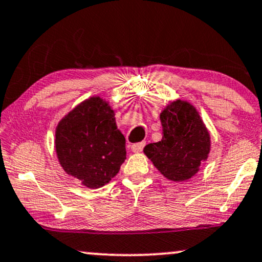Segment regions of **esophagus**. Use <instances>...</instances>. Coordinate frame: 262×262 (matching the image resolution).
Returning a JSON list of instances; mask_svg holds the SVG:
<instances>
[{
	"mask_svg": "<svg viewBox=\"0 0 262 262\" xmlns=\"http://www.w3.org/2000/svg\"><path fill=\"white\" fill-rule=\"evenodd\" d=\"M145 145H146V144H145L144 141H141V142H137V144L132 145V151L135 152V154H138V152H141L142 150H144Z\"/></svg>",
	"mask_w": 262,
	"mask_h": 262,
	"instance_id": "obj_1",
	"label": "esophagus"
}]
</instances>
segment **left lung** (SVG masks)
I'll list each match as a JSON object with an SVG mask.
<instances>
[{
    "instance_id": "obj_1",
    "label": "left lung",
    "mask_w": 262,
    "mask_h": 262,
    "mask_svg": "<svg viewBox=\"0 0 262 262\" xmlns=\"http://www.w3.org/2000/svg\"><path fill=\"white\" fill-rule=\"evenodd\" d=\"M163 137L145 146L144 152L162 175L185 181L200 170L210 151V135L190 102L177 100L161 112Z\"/></svg>"
}]
</instances>
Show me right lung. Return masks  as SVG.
<instances>
[{"label":"right lung","mask_w":262,"mask_h":262,"mask_svg":"<svg viewBox=\"0 0 262 262\" xmlns=\"http://www.w3.org/2000/svg\"><path fill=\"white\" fill-rule=\"evenodd\" d=\"M55 151L62 169L84 186L107 184L125 160V139L108 102L92 97L69 112L55 130Z\"/></svg>","instance_id":"right-lung-1"}]
</instances>
